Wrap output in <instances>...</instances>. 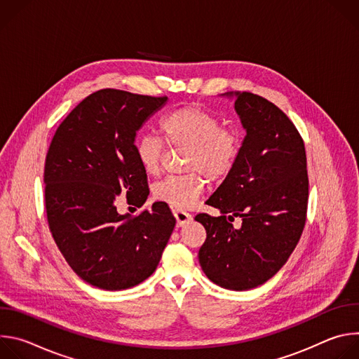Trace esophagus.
<instances>
[{"instance_id": "34e87169", "label": "esophagus", "mask_w": 359, "mask_h": 359, "mask_svg": "<svg viewBox=\"0 0 359 359\" xmlns=\"http://www.w3.org/2000/svg\"><path fill=\"white\" fill-rule=\"evenodd\" d=\"M173 216L176 217L179 227L184 226L186 223H189L191 220V215H189L187 212H183V210H173Z\"/></svg>"}]
</instances>
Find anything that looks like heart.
Returning <instances> with one entry per match:
<instances>
[{"label":"heart","mask_w":359,"mask_h":359,"mask_svg":"<svg viewBox=\"0 0 359 359\" xmlns=\"http://www.w3.org/2000/svg\"><path fill=\"white\" fill-rule=\"evenodd\" d=\"M166 142L187 149L183 176L166 177L153 186V196L173 209H189L210 182L224 179L236 165L240 139L212 112L197 107H183L169 112L161 123ZM136 156L144 173L161 172L165 143L153 135H143L136 143Z\"/></svg>","instance_id":"b5f03b06"}]
</instances>
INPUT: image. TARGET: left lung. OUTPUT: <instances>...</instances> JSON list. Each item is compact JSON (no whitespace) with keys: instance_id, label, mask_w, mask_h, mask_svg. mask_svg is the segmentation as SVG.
<instances>
[{"instance_id":"left-lung-1","label":"left lung","mask_w":359,"mask_h":359,"mask_svg":"<svg viewBox=\"0 0 359 359\" xmlns=\"http://www.w3.org/2000/svg\"><path fill=\"white\" fill-rule=\"evenodd\" d=\"M245 129L234 168L206 201L220 210L194 217L206 229L198 262L210 281L236 291L270 280L294 251L306 219L309 175L301 135L273 102L227 92ZM242 217V227L229 223Z\"/></svg>"}]
</instances>
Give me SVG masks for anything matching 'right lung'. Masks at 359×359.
<instances>
[{
  "label": "right lung",
  "instance_id": "obj_1",
  "mask_svg": "<svg viewBox=\"0 0 359 359\" xmlns=\"http://www.w3.org/2000/svg\"><path fill=\"white\" fill-rule=\"evenodd\" d=\"M166 96L100 89L58 126L49 144L43 183L48 226L69 267L93 287H135L156 270L175 229L166 203L137 216L119 215L116 200L142 208L147 175L135 137Z\"/></svg>",
  "mask_w": 359,
  "mask_h": 359
}]
</instances>
